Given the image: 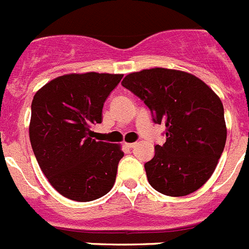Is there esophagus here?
<instances>
[{
    "label": "esophagus",
    "mask_w": 249,
    "mask_h": 249,
    "mask_svg": "<svg viewBox=\"0 0 249 249\" xmlns=\"http://www.w3.org/2000/svg\"><path fill=\"white\" fill-rule=\"evenodd\" d=\"M125 145H126L127 147H130V149H133V147H135L136 142H125Z\"/></svg>",
    "instance_id": "esophagus-1"
}]
</instances>
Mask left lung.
Segmentation results:
<instances>
[{
    "label": "left lung",
    "mask_w": 249,
    "mask_h": 249,
    "mask_svg": "<svg viewBox=\"0 0 249 249\" xmlns=\"http://www.w3.org/2000/svg\"><path fill=\"white\" fill-rule=\"evenodd\" d=\"M123 87L144 100L156 124L166 126V141L145 163L150 185L163 195L186 196L213 174L227 139L219 97L200 78L176 69L130 73Z\"/></svg>",
    "instance_id": "obj_1"
}]
</instances>
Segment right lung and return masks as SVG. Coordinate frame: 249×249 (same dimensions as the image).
<instances>
[{
    "label": "right lung",
    "instance_id": "right-lung-1",
    "mask_svg": "<svg viewBox=\"0 0 249 249\" xmlns=\"http://www.w3.org/2000/svg\"><path fill=\"white\" fill-rule=\"evenodd\" d=\"M123 74L71 73L51 80L35 94L30 140L38 165L62 196L89 202L114 186L120 144L93 139L103 105Z\"/></svg>",
    "mask_w": 249,
    "mask_h": 249
}]
</instances>
